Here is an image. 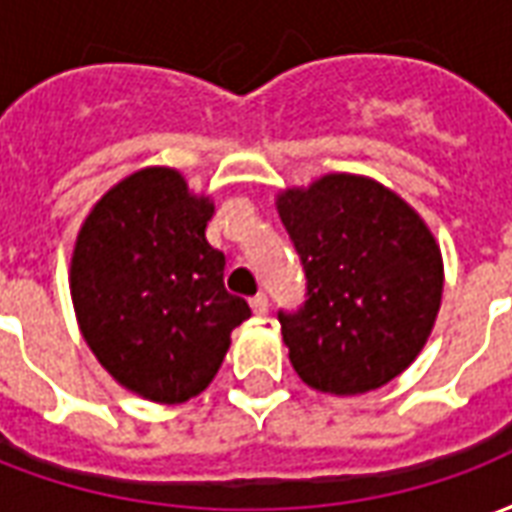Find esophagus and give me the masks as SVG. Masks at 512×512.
<instances>
[{
  "label": "esophagus",
  "instance_id": "obj_1",
  "mask_svg": "<svg viewBox=\"0 0 512 512\" xmlns=\"http://www.w3.org/2000/svg\"><path fill=\"white\" fill-rule=\"evenodd\" d=\"M252 310H255V315H268V296L266 293H257L255 299H252Z\"/></svg>",
  "mask_w": 512,
  "mask_h": 512
}]
</instances>
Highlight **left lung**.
I'll use <instances>...</instances> for the list:
<instances>
[{
    "mask_svg": "<svg viewBox=\"0 0 512 512\" xmlns=\"http://www.w3.org/2000/svg\"><path fill=\"white\" fill-rule=\"evenodd\" d=\"M307 277L299 312H279L299 378L337 397L365 395L406 370L441 307L444 260L425 219L365 175L332 172L277 194Z\"/></svg>",
    "mask_w": 512,
    "mask_h": 512,
    "instance_id": "obj_1",
    "label": "left lung"
}]
</instances>
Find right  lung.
<instances>
[{"label":"right lung","instance_id":"obj_1","mask_svg":"<svg viewBox=\"0 0 512 512\" xmlns=\"http://www.w3.org/2000/svg\"><path fill=\"white\" fill-rule=\"evenodd\" d=\"M211 216V197L178 169L145 167L95 202L73 244L84 343L117 384L153 403L200 395L252 315L224 288L227 260L205 238Z\"/></svg>","mask_w":512,"mask_h":512}]
</instances>
